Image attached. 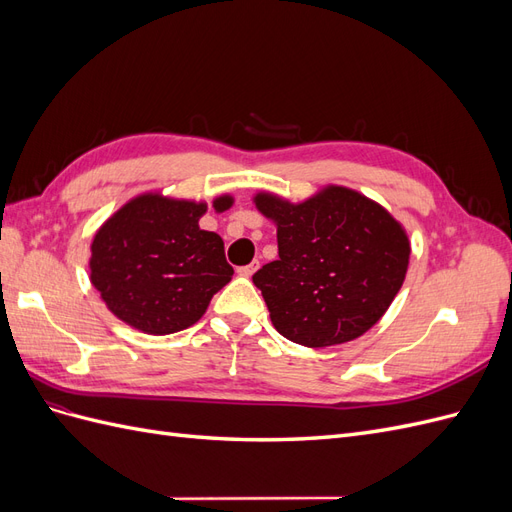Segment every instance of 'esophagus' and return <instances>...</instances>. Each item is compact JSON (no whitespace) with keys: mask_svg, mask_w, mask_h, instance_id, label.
I'll return each mask as SVG.
<instances>
[{"mask_svg":"<svg viewBox=\"0 0 512 512\" xmlns=\"http://www.w3.org/2000/svg\"><path fill=\"white\" fill-rule=\"evenodd\" d=\"M256 269H258V262H250V265H245V267H239V269H237V273H239L241 277H252Z\"/></svg>","mask_w":512,"mask_h":512,"instance_id":"esophagus-1","label":"esophagus"}]
</instances>
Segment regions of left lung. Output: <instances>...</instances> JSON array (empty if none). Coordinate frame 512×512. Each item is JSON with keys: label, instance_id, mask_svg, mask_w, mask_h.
<instances>
[{"label": "left lung", "instance_id": "1", "mask_svg": "<svg viewBox=\"0 0 512 512\" xmlns=\"http://www.w3.org/2000/svg\"><path fill=\"white\" fill-rule=\"evenodd\" d=\"M254 203L277 226L280 256L252 277L277 333L324 348L374 327L410 260L408 235L393 215L342 185H327L299 205L267 192Z\"/></svg>", "mask_w": 512, "mask_h": 512}]
</instances>
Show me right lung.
<instances>
[{
    "instance_id": "add662e5",
    "label": "right lung",
    "mask_w": 512,
    "mask_h": 512,
    "mask_svg": "<svg viewBox=\"0 0 512 512\" xmlns=\"http://www.w3.org/2000/svg\"><path fill=\"white\" fill-rule=\"evenodd\" d=\"M230 196L213 200L226 211ZM205 203L141 194L123 205L91 243V284L111 312L149 335H168L203 318L232 280L220 235L200 230Z\"/></svg>"
}]
</instances>
